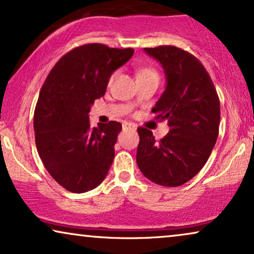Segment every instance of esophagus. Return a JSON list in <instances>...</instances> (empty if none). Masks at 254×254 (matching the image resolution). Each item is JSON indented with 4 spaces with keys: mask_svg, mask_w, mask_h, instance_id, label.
<instances>
[{
    "mask_svg": "<svg viewBox=\"0 0 254 254\" xmlns=\"http://www.w3.org/2000/svg\"><path fill=\"white\" fill-rule=\"evenodd\" d=\"M123 128L124 129H136V125L131 124V123H124L123 124Z\"/></svg>",
    "mask_w": 254,
    "mask_h": 254,
    "instance_id": "esophagus-1",
    "label": "esophagus"
}]
</instances>
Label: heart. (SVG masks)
I'll return each instance as SVG.
<instances>
[{"label": "heart", "mask_w": 254, "mask_h": 254, "mask_svg": "<svg viewBox=\"0 0 254 254\" xmlns=\"http://www.w3.org/2000/svg\"><path fill=\"white\" fill-rule=\"evenodd\" d=\"M147 75H155V76H158V75H157V71H156L155 69H152V68H144V69H142V70H140V71L137 72V76H147ZM114 77H116V74H113L112 76H111L109 83H112Z\"/></svg>", "instance_id": "heart-1"}]
</instances>
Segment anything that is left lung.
<instances>
[{
    "label": "left lung",
    "instance_id": "obj_1",
    "mask_svg": "<svg viewBox=\"0 0 254 254\" xmlns=\"http://www.w3.org/2000/svg\"><path fill=\"white\" fill-rule=\"evenodd\" d=\"M162 64L166 86L152 113L168 120L169 133L156 141L138 127V169L152 183L176 187L193 178L209 158L218 136L220 99L203 64L176 46L144 48Z\"/></svg>",
    "mask_w": 254,
    "mask_h": 254
}]
</instances>
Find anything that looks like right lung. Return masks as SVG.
Segmentation results:
<instances>
[{
  "mask_svg": "<svg viewBox=\"0 0 254 254\" xmlns=\"http://www.w3.org/2000/svg\"><path fill=\"white\" fill-rule=\"evenodd\" d=\"M133 54V48L82 45L64 54L45 79L33 118L37 150L48 173L69 192H88L106 178L123 127L117 121L91 127L90 107Z\"/></svg>",
  "mask_w": 254,
  "mask_h": 254,
  "instance_id": "obj_1",
  "label": "right lung"
}]
</instances>
